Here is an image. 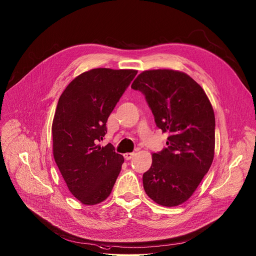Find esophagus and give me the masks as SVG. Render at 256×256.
I'll return each mask as SVG.
<instances>
[{
  "label": "esophagus",
  "mask_w": 256,
  "mask_h": 256,
  "mask_svg": "<svg viewBox=\"0 0 256 256\" xmlns=\"http://www.w3.org/2000/svg\"><path fill=\"white\" fill-rule=\"evenodd\" d=\"M134 152H126V154H124L123 156H124V158H125V160H131L133 156H134Z\"/></svg>",
  "instance_id": "1"
}]
</instances>
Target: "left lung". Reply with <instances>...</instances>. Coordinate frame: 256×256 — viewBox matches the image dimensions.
I'll list each match as a JSON object with an SVG mask.
<instances>
[{
	"mask_svg": "<svg viewBox=\"0 0 256 256\" xmlns=\"http://www.w3.org/2000/svg\"><path fill=\"white\" fill-rule=\"evenodd\" d=\"M131 88L145 94L156 126L168 134V148L152 154L144 189L156 204L178 206L192 196L214 160L212 104L201 86L180 71H144Z\"/></svg>",
	"mask_w": 256,
	"mask_h": 256,
	"instance_id": "1",
	"label": "left lung"
}]
</instances>
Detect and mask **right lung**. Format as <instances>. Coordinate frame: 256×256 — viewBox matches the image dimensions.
Listing matches in <instances>:
<instances>
[{
    "instance_id": "add662e5",
    "label": "right lung",
    "mask_w": 256,
    "mask_h": 256,
    "mask_svg": "<svg viewBox=\"0 0 256 256\" xmlns=\"http://www.w3.org/2000/svg\"><path fill=\"white\" fill-rule=\"evenodd\" d=\"M138 71L98 68L76 76L62 92L52 123L53 156L70 192L84 205L111 193L122 154L98 145L108 118Z\"/></svg>"
}]
</instances>
